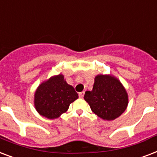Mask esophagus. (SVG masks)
<instances>
[{"label":"esophagus","mask_w":157,"mask_h":157,"mask_svg":"<svg viewBox=\"0 0 157 157\" xmlns=\"http://www.w3.org/2000/svg\"><path fill=\"white\" fill-rule=\"evenodd\" d=\"M84 95H85V92H84V91H82V92H80V93H79V97H80L81 98H83Z\"/></svg>","instance_id":"1"}]
</instances>
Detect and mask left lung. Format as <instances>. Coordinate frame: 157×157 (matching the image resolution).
Segmentation results:
<instances>
[{
	"label": "left lung",
	"instance_id": "8db88e82",
	"mask_svg": "<svg viewBox=\"0 0 157 157\" xmlns=\"http://www.w3.org/2000/svg\"><path fill=\"white\" fill-rule=\"evenodd\" d=\"M84 98L94 113L106 121H112L120 117L128 105L126 90L112 76H96L93 90L86 91Z\"/></svg>",
	"mask_w": 157,
	"mask_h": 157
}]
</instances>
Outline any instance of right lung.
<instances>
[{
  "label": "right lung",
  "mask_w": 157,
  "mask_h": 157,
  "mask_svg": "<svg viewBox=\"0 0 157 157\" xmlns=\"http://www.w3.org/2000/svg\"><path fill=\"white\" fill-rule=\"evenodd\" d=\"M78 98L71 86L63 75L53 76L39 86L35 93L36 109L42 117L55 119L66 112L70 103Z\"/></svg>",
  "instance_id": "add662e5"
}]
</instances>
